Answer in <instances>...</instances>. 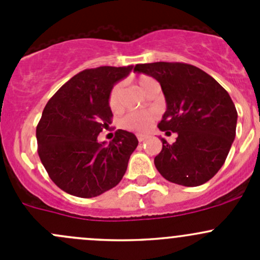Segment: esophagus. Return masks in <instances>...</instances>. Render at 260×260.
<instances>
[{"label": "esophagus", "mask_w": 260, "mask_h": 260, "mask_svg": "<svg viewBox=\"0 0 260 260\" xmlns=\"http://www.w3.org/2000/svg\"><path fill=\"white\" fill-rule=\"evenodd\" d=\"M147 138H148V136H147V135H142V133L137 135V140L140 141V142H143V141H146Z\"/></svg>", "instance_id": "obj_1"}]
</instances>
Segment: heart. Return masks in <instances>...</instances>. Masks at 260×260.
Masks as SVG:
<instances>
[{
  "label": "heart",
  "instance_id": "1",
  "mask_svg": "<svg viewBox=\"0 0 260 260\" xmlns=\"http://www.w3.org/2000/svg\"><path fill=\"white\" fill-rule=\"evenodd\" d=\"M138 86L142 89L143 91L148 90L151 86L156 85L157 81L153 79V78L148 77V75H141L138 77L137 79ZM120 96H122V85L119 83L114 84L112 86L111 91H109V96H108V104L109 108L112 111L117 112L120 109ZM156 113L153 111H140V112H131L127 115L122 118L120 120V125H122L124 129L128 131H133V132H145L147 128L149 127L152 122L156 119Z\"/></svg>",
  "mask_w": 260,
  "mask_h": 260
}]
</instances>
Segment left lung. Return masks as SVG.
<instances>
[{
  "instance_id": "1",
  "label": "left lung",
  "mask_w": 260,
  "mask_h": 260,
  "mask_svg": "<svg viewBox=\"0 0 260 260\" xmlns=\"http://www.w3.org/2000/svg\"><path fill=\"white\" fill-rule=\"evenodd\" d=\"M135 72L161 84L167 109L158 128L177 133L154 157L159 174L177 185L199 186L221 169L237 131L238 113L229 93L208 73L185 62L137 64Z\"/></svg>"
}]
</instances>
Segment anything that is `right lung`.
<instances>
[{"instance_id":"right-lung-1","label":"right lung","mask_w":260,"mask_h":260,"mask_svg":"<svg viewBox=\"0 0 260 260\" xmlns=\"http://www.w3.org/2000/svg\"><path fill=\"white\" fill-rule=\"evenodd\" d=\"M129 67L85 69L48 102L36 127L38 153L52 182L70 195L95 198L122 180L138 146L133 133L118 129L106 145L98 136L112 123L109 91Z\"/></svg>"}]
</instances>
